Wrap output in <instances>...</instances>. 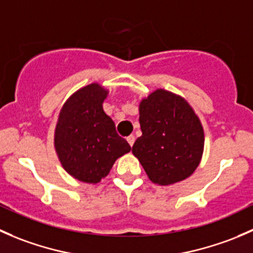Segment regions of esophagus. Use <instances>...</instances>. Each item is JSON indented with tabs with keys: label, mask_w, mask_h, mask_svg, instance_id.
I'll use <instances>...</instances> for the list:
<instances>
[{
	"label": "esophagus",
	"mask_w": 253,
	"mask_h": 253,
	"mask_svg": "<svg viewBox=\"0 0 253 253\" xmlns=\"http://www.w3.org/2000/svg\"><path fill=\"white\" fill-rule=\"evenodd\" d=\"M126 139H127V142H128V144L131 145V147H132V145H133L134 141H136V138H134V136H133V134H131V136H128V137H127Z\"/></svg>",
	"instance_id": "34e87169"
}]
</instances>
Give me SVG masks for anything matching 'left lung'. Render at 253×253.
I'll return each mask as SVG.
<instances>
[{
  "label": "left lung",
  "mask_w": 253,
  "mask_h": 253,
  "mask_svg": "<svg viewBox=\"0 0 253 253\" xmlns=\"http://www.w3.org/2000/svg\"><path fill=\"white\" fill-rule=\"evenodd\" d=\"M142 136L132 147L150 181L171 185L188 177L201 162L202 125L187 101L158 89L139 105Z\"/></svg>",
  "instance_id": "obj_1"
}]
</instances>
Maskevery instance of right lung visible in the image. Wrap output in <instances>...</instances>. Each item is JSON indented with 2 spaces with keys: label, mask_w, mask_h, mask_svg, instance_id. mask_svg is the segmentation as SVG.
<instances>
[{
  "label": "right lung",
  "mask_w": 253,
  "mask_h": 253,
  "mask_svg": "<svg viewBox=\"0 0 253 253\" xmlns=\"http://www.w3.org/2000/svg\"><path fill=\"white\" fill-rule=\"evenodd\" d=\"M106 95L96 83L79 89L65 103L56 126L55 148L63 169L86 183L99 182L131 150L103 110Z\"/></svg>",
  "instance_id": "add662e5"
}]
</instances>
